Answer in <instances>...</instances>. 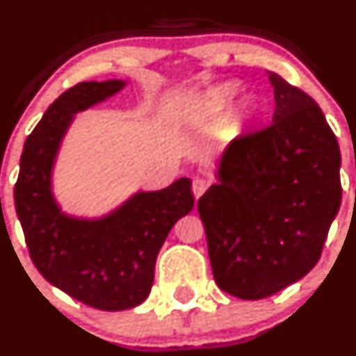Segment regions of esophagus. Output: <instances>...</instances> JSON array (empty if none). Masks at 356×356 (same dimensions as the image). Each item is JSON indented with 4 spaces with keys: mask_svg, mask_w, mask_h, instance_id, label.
<instances>
[{
    "mask_svg": "<svg viewBox=\"0 0 356 356\" xmlns=\"http://www.w3.org/2000/svg\"><path fill=\"white\" fill-rule=\"evenodd\" d=\"M207 188H209L207 179H204V178H195L193 179L192 190H193V195H195V198H197V200L202 197V195H204V192Z\"/></svg>",
    "mask_w": 356,
    "mask_h": 356,
    "instance_id": "34e87169",
    "label": "esophagus"
}]
</instances>
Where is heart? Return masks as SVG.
Instances as JSON below:
<instances>
[{"instance_id":"1","label":"heart","mask_w":356,"mask_h":356,"mask_svg":"<svg viewBox=\"0 0 356 356\" xmlns=\"http://www.w3.org/2000/svg\"><path fill=\"white\" fill-rule=\"evenodd\" d=\"M231 90L229 88H217V90L209 91L207 95L200 98L192 108V118L197 122H207L210 118L219 115L231 102ZM258 115V105L251 98H246L239 103L238 106V118L241 124H250Z\"/></svg>"}]
</instances>
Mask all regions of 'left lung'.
<instances>
[{"label":"left lung","mask_w":356,"mask_h":356,"mask_svg":"<svg viewBox=\"0 0 356 356\" xmlns=\"http://www.w3.org/2000/svg\"><path fill=\"white\" fill-rule=\"evenodd\" d=\"M268 79L273 120L231 140L198 200L213 278L244 300L314 268L341 204V154L323 110L277 72Z\"/></svg>","instance_id":"8db88e82"}]
</instances>
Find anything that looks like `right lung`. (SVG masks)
Segmentation results:
<instances>
[{
	"label": "right lung",
	"instance_id": "obj_1",
	"mask_svg": "<svg viewBox=\"0 0 356 356\" xmlns=\"http://www.w3.org/2000/svg\"><path fill=\"white\" fill-rule=\"evenodd\" d=\"M124 86L122 79L85 81L60 95L26 139L15 185V209L35 268L49 284L100 311L146 300L164 239L195 204L190 178L134 193L97 219L70 216L57 204L52 171L74 115Z\"/></svg>",
	"mask_w": 356,
	"mask_h": 356
}]
</instances>
